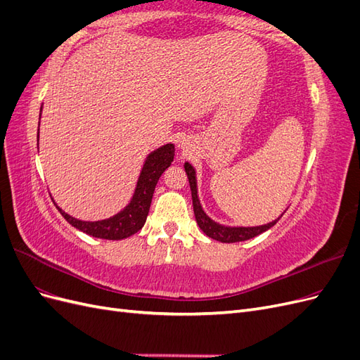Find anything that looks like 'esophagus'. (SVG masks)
Instances as JSON below:
<instances>
[{
    "label": "esophagus",
    "mask_w": 360,
    "mask_h": 360,
    "mask_svg": "<svg viewBox=\"0 0 360 360\" xmlns=\"http://www.w3.org/2000/svg\"><path fill=\"white\" fill-rule=\"evenodd\" d=\"M184 146H186V143H184V139H183V141H179V147H180V148H184Z\"/></svg>",
    "instance_id": "esophagus-1"
}]
</instances>
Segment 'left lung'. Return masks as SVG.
Instances as JSON below:
<instances>
[{"mask_svg": "<svg viewBox=\"0 0 360 360\" xmlns=\"http://www.w3.org/2000/svg\"><path fill=\"white\" fill-rule=\"evenodd\" d=\"M184 171L188 174L189 184H191V192H192V204H193V213H195V219H197L198 226L201 228V231L209 236L210 238H214L217 242L222 243H236V242H245L249 240L261 233L267 231L269 228L274 226L279 217H276L275 221L263 224V225H254V226H238V225H224L216 222L214 219L207 214L202 209L200 197H198V183H197V171H195L193 165L191 162H184Z\"/></svg>", "mask_w": 360, "mask_h": 360, "instance_id": "1", "label": "left lung"}]
</instances>
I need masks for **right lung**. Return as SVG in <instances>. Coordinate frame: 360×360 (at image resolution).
<instances>
[{
  "label": "right lung",
  "instance_id": "obj_1",
  "mask_svg": "<svg viewBox=\"0 0 360 360\" xmlns=\"http://www.w3.org/2000/svg\"><path fill=\"white\" fill-rule=\"evenodd\" d=\"M43 105L40 106V115H39V129H40V117H41ZM37 141H39V132H37ZM174 144L168 143L158 147L156 150L150 151L147 155L143 167H141L139 176L135 184V189L130 201L123 207L122 210L117 212L115 214L105 217V219L99 221H82L64 212L61 207L53 201L57 205L60 213L64 216L70 225L78 228L79 231L97 237L105 238V240H122V238L130 237L132 234L138 233L141 228L144 226L147 214L150 210L151 198H153V192L156 184L160 179V176L165 169L171 165L174 160Z\"/></svg>",
  "mask_w": 360,
  "mask_h": 360
}]
</instances>
